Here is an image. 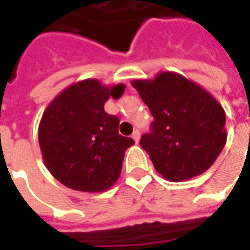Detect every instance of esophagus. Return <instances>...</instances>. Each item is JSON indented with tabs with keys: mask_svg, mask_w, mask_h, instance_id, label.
<instances>
[{
	"mask_svg": "<svg viewBox=\"0 0 250 250\" xmlns=\"http://www.w3.org/2000/svg\"><path fill=\"white\" fill-rule=\"evenodd\" d=\"M132 139L135 140L136 143H138V140L140 139V132L138 129L136 130H133V133H132Z\"/></svg>",
	"mask_w": 250,
	"mask_h": 250,
	"instance_id": "obj_1",
	"label": "esophagus"
}]
</instances>
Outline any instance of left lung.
I'll list each match as a JSON object with an SVG mask.
<instances>
[{
	"label": "left lung",
	"mask_w": 250,
	"mask_h": 250,
	"mask_svg": "<svg viewBox=\"0 0 250 250\" xmlns=\"http://www.w3.org/2000/svg\"><path fill=\"white\" fill-rule=\"evenodd\" d=\"M132 86L154 118L140 146L156 171L168 181H185L211 167L227 142L226 112L218 101L174 72L138 79Z\"/></svg>",
	"instance_id": "obj_1"
}]
</instances>
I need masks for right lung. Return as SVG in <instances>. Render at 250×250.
<instances>
[{"mask_svg": "<svg viewBox=\"0 0 250 250\" xmlns=\"http://www.w3.org/2000/svg\"><path fill=\"white\" fill-rule=\"evenodd\" d=\"M125 84L86 79L61 91L39 125L44 164L57 181L81 192H103L120 178L124 154L135 142L118 133L120 120L104 111Z\"/></svg>", "mask_w": 250, "mask_h": 250, "instance_id": "obj_1", "label": "right lung"}]
</instances>
